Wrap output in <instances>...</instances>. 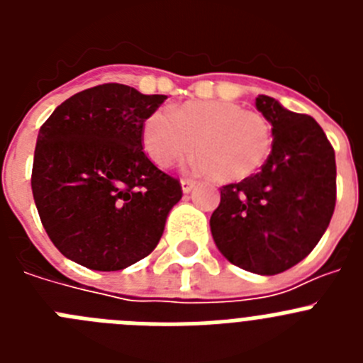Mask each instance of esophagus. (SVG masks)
<instances>
[{"label":"esophagus","mask_w":363,"mask_h":363,"mask_svg":"<svg viewBox=\"0 0 363 363\" xmlns=\"http://www.w3.org/2000/svg\"><path fill=\"white\" fill-rule=\"evenodd\" d=\"M194 187H196V182H194V179H189V178L182 179V189H184L185 194H187V192H191Z\"/></svg>","instance_id":"obj_1"}]
</instances>
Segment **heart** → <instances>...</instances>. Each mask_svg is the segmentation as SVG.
<instances>
[{
    "label": "heart",
    "mask_w": 363,
    "mask_h": 363,
    "mask_svg": "<svg viewBox=\"0 0 363 363\" xmlns=\"http://www.w3.org/2000/svg\"><path fill=\"white\" fill-rule=\"evenodd\" d=\"M142 143L162 169L194 150L201 172L233 184L264 167L272 150V129L264 114L233 101H189L152 112L143 121Z\"/></svg>",
    "instance_id": "b5f03b06"
}]
</instances>
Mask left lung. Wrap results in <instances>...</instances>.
I'll return each mask as SVG.
<instances>
[{"mask_svg":"<svg viewBox=\"0 0 363 363\" xmlns=\"http://www.w3.org/2000/svg\"><path fill=\"white\" fill-rule=\"evenodd\" d=\"M272 125V150L262 171L223 185L211 233L230 264L278 274L306 258L329 227L336 203L335 149L314 118L258 96Z\"/></svg>","mask_w":363,"mask_h":363,"instance_id":"left-lung-1","label":"left lung"}]
</instances>
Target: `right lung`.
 Instances as JSON below:
<instances>
[{
    "label": "right lung",
    "mask_w": 363,
    "mask_h": 363,
    "mask_svg": "<svg viewBox=\"0 0 363 363\" xmlns=\"http://www.w3.org/2000/svg\"><path fill=\"white\" fill-rule=\"evenodd\" d=\"M167 96L105 83L65 99L38 134L32 194L56 249L92 271H121L158 245L182 185L142 145Z\"/></svg>",
    "instance_id": "obj_1"
}]
</instances>
